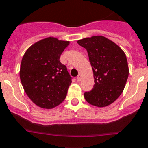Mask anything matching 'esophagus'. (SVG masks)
Wrapping results in <instances>:
<instances>
[{"label": "esophagus", "mask_w": 148, "mask_h": 148, "mask_svg": "<svg viewBox=\"0 0 148 148\" xmlns=\"http://www.w3.org/2000/svg\"><path fill=\"white\" fill-rule=\"evenodd\" d=\"M81 79H82V75H79L78 76L76 77L77 82H80V81H81Z\"/></svg>", "instance_id": "1"}]
</instances>
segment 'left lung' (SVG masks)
Listing matches in <instances>:
<instances>
[{"instance_id": "1", "label": "left lung", "mask_w": 148, "mask_h": 148, "mask_svg": "<svg viewBox=\"0 0 148 148\" xmlns=\"http://www.w3.org/2000/svg\"><path fill=\"white\" fill-rule=\"evenodd\" d=\"M77 42L87 50L95 78L93 89L84 94L85 100L99 107L111 104L123 93L129 76L125 53L103 36L86 38Z\"/></svg>"}]
</instances>
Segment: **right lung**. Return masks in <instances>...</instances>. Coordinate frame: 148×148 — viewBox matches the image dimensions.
<instances>
[{"instance_id":"add662e5","label":"right lung","mask_w":148,"mask_h":148,"mask_svg":"<svg viewBox=\"0 0 148 148\" xmlns=\"http://www.w3.org/2000/svg\"><path fill=\"white\" fill-rule=\"evenodd\" d=\"M69 43L47 38L32 45L23 56L20 80L28 97L38 107L51 109L66 97L72 77L60 57Z\"/></svg>"}]
</instances>
